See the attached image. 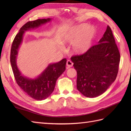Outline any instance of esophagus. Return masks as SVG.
<instances>
[{
  "mask_svg": "<svg viewBox=\"0 0 131 131\" xmlns=\"http://www.w3.org/2000/svg\"><path fill=\"white\" fill-rule=\"evenodd\" d=\"M66 65H67L68 68H70L73 66V63L71 60H69L67 61V62H66Z\"/></svg>",
  "mask_w": 131,
  "mask_h": 131,
  "instance_id": "obj_1",
  "label": "esophagus"
}]
</instances>
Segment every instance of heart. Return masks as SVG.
<instances>
[{
	"label": "heart",
	"instance_id": "obj_1",
	"mask_svg": "<svg viewBox=\"0 0 131 131\" xmlns=\"http://www.w3.org/2000/svg\"><path fill=\"white\" fill-rule=\"evenodd\" d=\"M96 34L97 30L94 26H90L87 24H80L66 33L63 43L72 44L75 42L74 51L78 53H83L91 48Z\"/></svg>",
	"mask_w": 131,
	"mask_h": 131
}]
</instances>
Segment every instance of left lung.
I'll return each instance as SVG.
<instances>
[{"label":"left lung","mask_w":131,"mask_h":131,"mask_svg":"<svg viewBox=\"0 0 131 131\" xmlns=\"http://www.w3.org/2000/svg\"><path fill=\"white\" fill-rule=\"evenodd\" d=\"M121 55L109 26L96 45L71 57L77 72V88L85 97H96L107 90L118 73Z\"/></svg>","instance_id":"1"}]
</instances>
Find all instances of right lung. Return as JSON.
I'll return each instance as SVG.
<instances>
[{"instance_id":"1","label":"right lung","mask_w":131,"mask_h":131,"mask_svg":"<svg viewBox=\"0 0 131 131\" xmlns=\"http://www.w3.org/2000/svg\"><path fill=\"white\" fill-rule=\"evenodd\" d=\"M51 20V18H44L27 22L21 27L18 33L16 35L10 49V61L17 83L29 96L40 101L46 99L54 91L57 79L65 70L67 60L63 58L60 62L49 64L39 76L32 79L25 77L21 74L17 66L16 58L25 31L37 28Z\"/></svg>"}]
</instances>
